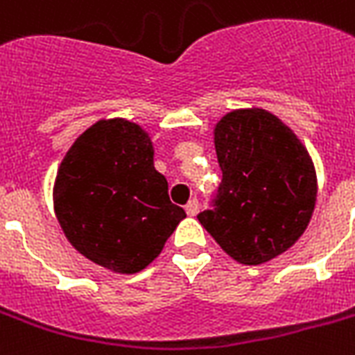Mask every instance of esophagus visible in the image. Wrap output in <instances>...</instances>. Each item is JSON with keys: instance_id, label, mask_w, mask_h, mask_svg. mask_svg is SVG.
Returning a JSON list of instances; mask_svg holds the SVG:
<instances>
[{"instance_id": "1", "label": "esophagus", "mask_w": 355, "mask_h": 355, "mask_svg": "<svg viewBox=\"0 0 355 355\" xmlns=\"http://www.w3.org/2000/svg\"><path fill=\"white\" fill-rule=\"evenodd\" d=\"M197 212H199V201H197V199H191V201L186 205V214H188V216H196Z\"/></svg>"}]
</instances>
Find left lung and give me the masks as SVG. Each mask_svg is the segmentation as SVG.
<instances>
[{
	"instance_id": "8db88e82",
	"label": "left lung",
	"mask_w": 355,
	"mask_h": 355,
	"mask_svg": "<svg viewBox=\"0 0 355 355\" xmlns=\"http://www.w3.org/2000/svg\"><path fill=\"white\" fill-rule=\"evenodd\" d=\"M221 178L212 208L197 216L242 264L281 255L309 225L316 173L307 148L266 110H236L214 128Z\"/></svg>"
}]
</instances>
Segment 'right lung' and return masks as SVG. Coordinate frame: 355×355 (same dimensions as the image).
Masks as SVG:
<instances>
[{
  "mask_svg": "<svg viewBox=\"0 0 355 355\" xmlns=\"http://www.w3.org/2000/svg\"><path fill=\"white\" fill-rule=\"evenodd\" d=\"M53 208L76 250L117 274L147 268L186 218L154 169L148 134L124 119L98 121L76 139L59 166Z\"/></svg>",
  "mask_w": 355,
  "mask_h": 355,
  "instance_id": "add662e5",
  "label": "right lung"
}]
</instances>
